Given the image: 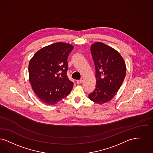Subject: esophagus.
I'll use <instances>...</instances> for the list:
<instances>
[{
  "mask_svg": "<svg viewBox=\"0 0 153 153\" xmlns=\"http://www.w3.org/2000/svg\"><path fill=\"white\" fill-rule=\"evenodd\" d=\"M83 82V80L80 79V80H76V83H78V84H80V83H82Z\"/></svg>",
  "mask_w": 153,
  "mask_h": 153,
  "instance_id": "esophagus-1",
  "label": "esophagus"
}]
</instances>
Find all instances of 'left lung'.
Returning a JSON list of instances; mask_svg holds the SVG:
<instances>
[{
    "mask_svg": "<svg viewBox=\"0 0 153 153\" xmlns=\"http://www.w3.org/2000/svg\"><path fill=\"white\" fill-rule=\"evenodd\" d=\"M91 53L96 71V88L88 98L102 105L117 93L125 78L126 66L118 51L103 43H93Z\"/></svg>",
    "mask_w": 153,
    "mask_h": 153,
    "instance_id": "left-lung-1",
    "label": "left lung"
}]
</instances>
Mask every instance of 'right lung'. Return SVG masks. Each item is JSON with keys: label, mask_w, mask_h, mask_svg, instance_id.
Wrapping results in <instances>:
<instances>
[{"label": "right lung", "mask_w": 153, "mask_h": 153, "mask_svg": "<svg viewBox=\"0 0 153 153\" xmlns=\"http://www.w3.org/2000/svg\"><path fill=\"white\" fill-rule=\"evenodd\" d=\"M72 45L57 42L43 47L28 65V79L33 92L46 105H55L71 92L74 83L68 79L67 58Z\"/></svg>", "instance_id": "right-lung-1"}]
</instances>
